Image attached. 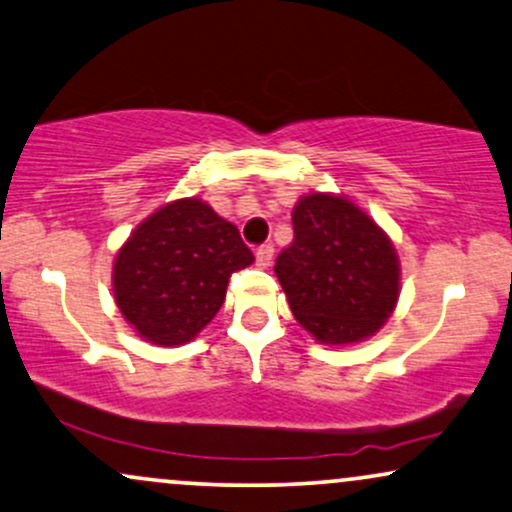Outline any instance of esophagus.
<instances>
[{
    "instance_id": "1",
    "label": "esophagus",
    "mask_w": 512,
    "mask_h": 512,
    "mask_svg": "<svg viewBox=\"0 0 512 512\" xmlns=\"http://www.w3.org/2000/svg\"><path fill=\"white\" fill-rule=\"evenodd\" d=\"M255 260H257V267H260V269L272 267V260H274V248H272V245H262V248H257Z\"/></svg>"
}]
</instances>
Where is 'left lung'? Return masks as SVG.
<instances>
[{
	"mask_svg": "<svg viewBox=\"0 0 512 512\" xmlns=\"http://www.w3.org/2000/svg\"><path fill=\"white\" fill-rule=\"evenodd\" d=\"M293 231L274 272L298 324L324 346H353L377 334L400 295V262L389 233L336 193L300 197Z\"/></svg>",
	"mask_w": 512,
	"mask_h": 512,
	"instance_id": "8db88e82",
	"label": "left lung"
}]
</instances>
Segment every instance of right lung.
Returning <instances> with one entry per match:
<instances>
[{
  "instance_id": "obj_1",
  "label": "right lung",
  "mask_w": 512,
  "mask_h": 512,
  "mask_svg": "<svg viewBox=\"0 0 512 512\" xmlns=\"http://www.w3.org/2000/svg\"><path fill=\"white\" fill-rule=\"evenodd\" d=\"M252 262L231 221L200 197H181L140 221L116 252L114 303L147 343L183 346L224 305L231 274Z\"/></svg>"
}]
</instances>
